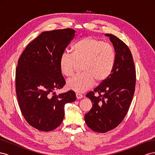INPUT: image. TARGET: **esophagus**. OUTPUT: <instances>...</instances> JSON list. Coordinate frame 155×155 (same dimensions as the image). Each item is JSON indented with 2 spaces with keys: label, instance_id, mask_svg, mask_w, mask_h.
I'll list each match as a JSON object with an SVG mask.
<instances>
[{
  "label": "esophagus",
  "instance_id": "34e87169",
  "mask_svg": "<svg viewBox=\"0 0 155 155\" xmlns=\"http://www.w3.org/2000/svg\"><path fill=\"white\" fill-rule=\"evenodd\" d=\"M76 97H77L78 100L81 99V98L83 97V96L82 94H79V93H76Z\"/></svg>",
  "mask_w": 155,
  "mask_h": 155
}]
</instances>
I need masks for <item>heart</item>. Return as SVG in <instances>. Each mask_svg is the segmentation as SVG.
I'll list each match as a JSON object with an SVG mask.
<instances>
[{"label":"heart","instance_id":"heart-1","mask_svg":"<svg viewBox=\"0 0 155 155\" xmlns=\"http://www.w3.org/2000/svg\"><path fill=\"white\" fill-rule=\"evenodd\" d=\"M116 55L112 46L91 37L77 41L72 48V54L63 53L59 59V68L64 76H73L78 67H81V75L69 79L68 88L82 93L91 88L95 81H105L112 74Z\"/></svg>","mask_w":155,"mask_h":155}]
</instances>
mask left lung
<instances>
[{"instance_id": "obj_1", "label": "left lung", "mask_w": 155, "mask_h": 155, "mask_svg": "<svg viewBox=\"0 0 155 155\" xmlns=\"http://www.w3.org/2000/svg\"><path fill=\"white\" fill-rule=\"evenodd\" d=\"M116 55L114 67L105 81L86 95L92 107L85 116L89 128L106 133L116 128L124 118L132 101L136 85V70L128 46L116 36L107 34ZM95 93L98 96L95 97Z\"/></svg>"}]
</instances>
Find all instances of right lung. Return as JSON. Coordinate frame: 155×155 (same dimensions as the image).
Listing matches in <instances>:
<instances>
[{
    "label": "right lung",
    "mask_w": 155,
    "mask_h": 155,
    "mask_svg": "<svg viewBox=\"0 0 155 155\" xmlns=\"http://www.w3.org/2000/svg\"><path fill=\"white\" fill-rule=\"evenodd\" d=\"M71 28L43 31L28 45L18 59L15 90L24 118L41 131L54 130L62 123L64 107L76 100L72 91L51 97L65 85L59 59L75 35Z\"/></svg>",
    "instance_id": "right-lung-1"
}]
</instances>
